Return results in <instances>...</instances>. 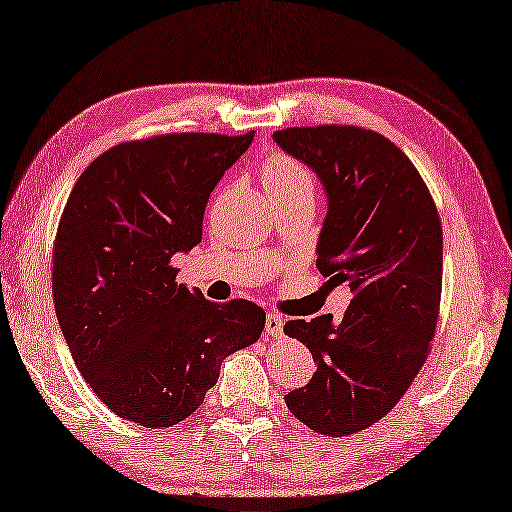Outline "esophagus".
I'll return each instance as SVG.
<instances>
[{
    "label": "esophagus",
    "instance_id": "34e87169",
    "mask_svg": "<svg viewBox=\"0 0 512 512\" xmlns=\"http://www.w3.org/2000/svg\"><path fill=\"white\" fill-rule=\"evenodd\" d=\"M283 316L276 312H269L265 318V334L267 336H281L283 334Z\"/></svg>",
    "mask_w": 512,
    "mask_h": 512
}]
</instances>
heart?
Segmentation results:
<instances>
[{
  "label": "heart",
  "instance_id": "obj_1",
  "mask_svg": "<svg viewBox=\"0 0 512 512\" xmlns=\"http://www.w3.org/2000/svg\"><path fill=\"white\" fill-rule=\"evenodd\" d=\"M263 180L269 189V196H285L296 194V191H307L314 194V180L301 162L287 156H272L263 167Z\"/></svg>",
  "mask_w": 512,
  "mask_h": 512
}]
</instances>
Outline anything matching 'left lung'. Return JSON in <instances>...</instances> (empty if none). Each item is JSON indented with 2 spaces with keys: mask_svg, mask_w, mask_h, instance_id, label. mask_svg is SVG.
Wrapping results in <instances>:
<instances>
[{
  "mask_svg": "<svg viewBox=\"0 0 512 512\" xmlns=\"http://www.w3.org/2000/svg\"><path fill=\"white\" fill-rule=\"evenodd\" d=\"M274 142L321 180L316 267L354 294L341 321L285 323L316 363L285 403L321 435H354L397 406L428 356L441 301L439 214L419 171L381 133L325 124L276 131Z\"/></svg>",
  "mask_w": 512,
  "mask_h": 512,
  "instance_id": "left-lung-1",
  "label": "left lung"
}]
</instances>
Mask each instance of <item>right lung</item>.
Instances as JSON below:
<instances>
[{
	"label": "right lung",
	"mask_w": 512,
	"mask_h": 512,
	"mask_svg": "<svg viewBox=\"0 0 512 512\" xmlns=\"http://www.w3.org/2000/svg\"><path fill=\"white\" fill-rule=\"evenodd\" d=\"M254 140L169 133L104 151L77 178L53 249V303L77 370L118 417L169 428L258 341L252 301L211 303L171 258L202 238L211 191Z\"/></svg>",
	"instance_id": "right-lung-1"
}]
</instances>
